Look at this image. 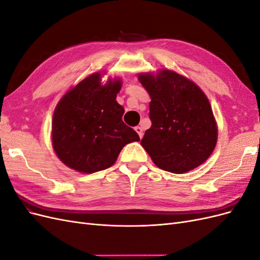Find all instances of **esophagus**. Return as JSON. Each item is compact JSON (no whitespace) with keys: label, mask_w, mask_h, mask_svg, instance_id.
<instances>
[{"label":"esophagus","mask_w":260,"mask_h":260,"mask_svg":"<svg viewBox=\"0 0 260 260\" xmlns=\"http://www.w3.org/2000/svg\"><path fill=\"white\" fill-rule=\"evenodd\" d=\"M135 129H136V131L138 132V135H139L140 139H142V138H143V129H142V127H140V125H138V127H136Z\"/></svg>","instance_id":"esophagus-1"}]
</instances>
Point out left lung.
I'll return each mask as SVG.
<instances>
[{"instance_id": "1", "label": "left lung", "mask_w": 260, "mask_h": 260, "mask_svg": "<svg viewBox=\"0 0 260 260\" xmlns=\"http://www.w3.org/2000/svg\"><path fill=\"white\" fill-rule=\"evenodd\" d=\"M139 80L151 96V128L141 145L157 167L184 174L211 155L218 129L207 96L187 78L168 69L140 74Z\"/></svg>"}]
</instances>
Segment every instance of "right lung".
I'll use <instances>...</instances> for the list:
<instances>
[{"label": "right lung", "instance_id": "right-lung-1", "mask_svg": "<svg viewBox=\"0 0 260 260\" xmlns=\"http://www.w3.org/2000/svg\"><path fill=\"white\" fill-rule=\"evenodd\" d=\"M120 89L117 78L102 85L96 73L60 99L53 115L52 143L66 166L83 174L107 169L125 144L140 141L122 121L124 109L116 101Z\"/></svg>", "mask_w": 260, "mask_h": 260}]
</instances>
